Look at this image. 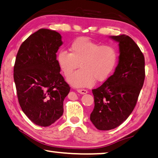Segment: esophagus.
<instances>
[{
	"instance_id": "34e87169",
	"label": "esophagus",
	"mask_w": 158,
	"mask_h": 158,
	"mask_svg": "<svg viewBox=\"0 0 158 158\" xmlns=\"http://www.w3.org/2000/svg\"><path fill=\"white\" fill-rule=\"evenodd\" d=\"M77 92H79V93L82 94H87V92H88L87 90V89H77Z\"/></svg>"
}]
</instances>
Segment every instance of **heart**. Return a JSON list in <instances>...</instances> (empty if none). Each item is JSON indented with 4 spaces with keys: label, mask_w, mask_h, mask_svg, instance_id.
<instances>
[{
    "label": "heart",
    "mask_w": 158,
    "mask_h": 158,
    "mask_svg": "<svg viewBox=\"0 0 158 158\" xmlns=\"http://www.w3.org/2000/svg\"><path fill=\"white\" fill-rule=\"evenodd\" d=\"M69 50L70 52L60 50L57 60L66 77L81 64V69L68 78V82L75 87H89L94 85L95 80L106 81L118 61V52L114 46L101 45L89 37L74 40Z\"/></svg>",
    "instance_id": "b5f03b06"
}]
</instances>
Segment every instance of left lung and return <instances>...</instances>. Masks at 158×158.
<instances>
[{
  "label": "left lung",
  "instance_id": "8db88e82",
  "mask_svg": "<svg viewBox=\"0 0 158 158\" xmlns=\"http://www.w3.org/2000/svg\"><path fill=\"white\" fill-rule=\"evenodd\" d=\"M119 44V60L115 72L92 89L94 107L90 121L99 130L116 128L135 108L145 77L144 57L131 37L111 36Z\"/></svg>",
  "mask_w": 158,
  "mask_h": 158
}]
</instances>
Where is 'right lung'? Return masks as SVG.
Returning <instances> with one entry per match:
<instances>
[{
  "label": "right lung",
  "mask_w": 158,
  "mask_h": 158,
  "mask_svg": "<svg viewBox=\"0 0 158 158\" xmlns=\"http://www.w3.org/2000/svg\"><path fill=\"white\" fill-rule=\"evenodd\" d=\"M62 44L57 31L40 29L23 42L16 55L14 79L19 103L29 119L40 127L60 118L71 89L56 58Z\"/></svg>",
  "instance_id": "add662e5"
}]
</instances>
